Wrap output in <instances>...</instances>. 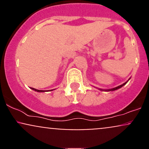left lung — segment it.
Masks as SVG:
<instances>
[{
  "instance_id": "8db88e82",
  "label": "left lung",
  "mask_w": 149,
  "mask_h": 149,
  "mask_svg": "<svg viewBox=\"0 0 149 149\" xmlns=\"http://www.w3.org/2000/svg\"><path fill=\"white\" fill-rule=\"evenodd\" d=\"M127 82H125V83H123V85H119V86L116 87V88H112V89H109V90H105V91H113V90H118V89H119V88H122V87L123 86V85H125L126 83H127Z\"/></svg>"
}]
</instances>
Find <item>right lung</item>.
<instances>
[{"instance_id":"right-lung-1","label":"right lung","mask_w":149,"mask_h":149,"mask_svg":"<svg viewBox=\"0 0 149 149\" xmlns=\"http://www.w3.org/2000/svg\"><path fill=\"white\" fill-rule=\"evenodd\" d=\"M31 89H32V90H35V91H36V92H45V90H36V89H35V88H31Z\"/></svg>"}]
</instances>
